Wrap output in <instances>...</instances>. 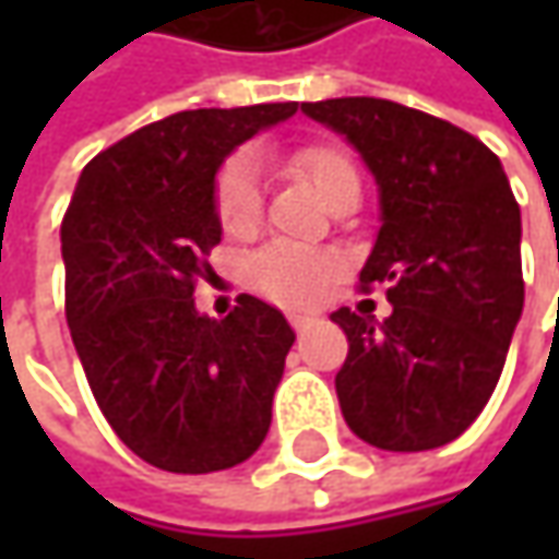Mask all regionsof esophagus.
Here are the masks:
<instances>
[{"instance_id": "esophagus-1", "label": "esophagus", "mask_w": 559, "mask_h": 559, "mask_svg": "<svg viewBox=\"0 0 559 559\" xmlns=\"http://www.w3.org/2000/svg\"><path fill=\"white\" fill-rule=\"evenodd\" d=\"M289 323L298 330V333H305V330L313 323V317L311 313H289Z\"/></svg>"}]
</instances>
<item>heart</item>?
I'll list each match as a JSON object with an SVG mask.
<instances>
[{
	"label": "heart",
	"instance_id": "obj_1",
	"mask_svg": "<svg viewBox=\"0 0 559 559\" xmlns=\"http://www.w3.org/2000/svg\"><path fill=\"white\" fill-rule=\"evenodd\" d=\"M286 164L292 174L305 177L326 204L345 189H360L355 162L348 158V152L330 142L301 145L286 158ZM214 211L221 229L233 239H246L258 229L264 211L261 177L248 155H236L221 167L214 183ZM335 276H338L335 254L289 246V242H273L248 261V286L270 301L289 308L313 305L317 298H323V292L333 286Z\"/></svg>",
	"mask_w": 559,
	"mask_h": 559
}]
</instances>
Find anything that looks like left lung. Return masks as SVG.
Returning <instances> with one entry per match:
<instances>
[{
    "label": "left lung",
    "instance_id": "1",
    "mask_svg": "<svg viewBox=\"0 0 559 559\" xmlns=\"http://www.w3.org/2000/svg\"><path fill=\"white\" fill-rule=\"evenodd\" d=\"M352 142L379 189L360 289L385 283L376 323L338 308L342 417L382 451H429L483 414L523 313L520 204L498 155L466 130L389 98L301 102Z\"/></svg>",
    "mask_w": 559,
    "mask_h": 559
}]
</instances>
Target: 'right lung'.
Instances as JSON below:
<instances>
[{"label":"right lung","mask_w":559,"mask_h":559,"mask_svg":"<svg viewBox=\"0 0 559 559\" xmlns=\"http://www.w3.org/2000/svg\"><path fill=\"white\" fill-rule=\"evenodd\" d=\"M295 111L267 102L155 120L83 167L61 221L64 313L98 411L167 473L229 469L267 436L292 326L254 295L211 320L192 292L224 233L221 164Z\"/></svg>","instance_id":"1"}]
</instances>
